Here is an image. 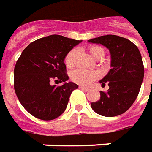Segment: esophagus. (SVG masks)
Listing matches in <instances>:
<instances>
[{
    "mask_svg": "<svg viewBox=\"0 0 152 152\" xmlns=\"http://www.w3.org/2000/svg\"><path fill=\"white\" fill-rule=\"evenodd\" d=\"M79 88H80V89H82V90H83V91H88V88H86V87H83V86H79Z\"/></svg>",
    "mask_w": 152,
    "mask_h": 152,
    "instance_id": "obj_1",
    "label": "esophagus"
}]
</instances>
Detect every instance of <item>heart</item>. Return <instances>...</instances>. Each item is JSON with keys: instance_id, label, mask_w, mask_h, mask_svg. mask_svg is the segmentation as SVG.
I'll return each mask as SVG.
<instances>
[{"instance_id": "1", "label": "heart", "mask_w": 152, "mask_h": 152, "mask_svg": "<svg viewBox=\"0 0 152 152\" xmlns=\"http://www.w3.org/2000/svg\"><path fill=\"white\" fill-rule=\"evenodd\" d=\"M88 51L91 55L94 58H97V59L101 57L102 58L105 54L104 50L102 47H99V46H91L88 49ZM76 55H77V50H70L69 52L66 54L64 63H65L67 68H72L74 66ZM70 78L72 79V81L75 83H78L79 85H83V86H88L90 83H92L94 81L99 78V74L96 71L76 69L71 73Z\"/></svg>"}]
</instances>
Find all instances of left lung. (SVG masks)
Instances as JSON below:
<instances>
[{"label": "left lung", "instance_id": "8db88e82", "mask_svg": "<svg viewBox=\"0 0 152 152\" xmlns=\"http://www.w3.org/2000/svg\"><path fill=\"white\" fill-rule=\"evenodd\" d=\"M109 50L111 67L106 76L100 80L102 86L107 83L109 89L100 91V98L92 102L95 113L104 117H115L124 113L137 98L144 78V66L138 48L129 39L114 34H107L89 39Z\"/></svg>", "mask_w": 152, "mask_h": 152}]
</instances>
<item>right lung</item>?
Returning <instances> with one entry per match:
<instances>
[{
    "label": "right lung",
    "mask_w": 152,
    "mask_h": 152,
    "mask_svg": "<svg viewBox=\"0 0 152 152\" xmlns=\"http://www.w3.org/2000/svg\"><path fill=\"white\" fill-rule=\"evenodd\" d=\"M79 43L52 34L34 40L23 50L15 66L14 88L22 106L34 118L50 121L65 111L70 94L78 86L66 82L69 76L64 61ZM52 80L65 83L51 86Z\"/></svg>",
    "instance_id": "add662e5"
}]
</instances>
